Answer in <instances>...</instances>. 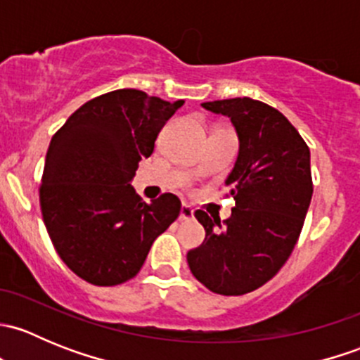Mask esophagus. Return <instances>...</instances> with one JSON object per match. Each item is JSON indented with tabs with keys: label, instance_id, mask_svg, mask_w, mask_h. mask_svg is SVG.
Wrapping results in <instances>:
<instances>
[{
	"label": "esophagus",
	"instance_id": "obj_1",
	"mask_svg": "<svg viewBox=\"0 0 360 360\" xmlns=\"http://www.w3.org/2000/svg\"><path fill=\"white\" fill-rule=\"evenodd\" d=\"M193 216H195L193 207L188 205V203H183V207H181V214H179L181 219H193Z\"/></svg>",
	"mask_w": 360,
	"mask_h": 360
}]
</instances>
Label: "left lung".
<instances>
[{"instance_id": "8db88e82", "label": "left lung", "mask_w": 360, "mask_h": 360, "mask_svg": "<svg viewBox=\"0 0 360 360\" xmlns=\"http://www.w3.org/2000/svg\"><path fill=\"white\" fill-rule=\"evenodd\" d=\"M228 116L238 137V155L226 184L231 216L221 223L197 210L205 240L188 250L191 274L212 292L238 296L261 288L291 256L310 207V150L275 108L249 99L203 103Z\"/></svg>"}]
</instances>
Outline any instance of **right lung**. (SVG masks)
Masks as SVG:
<instances>
[{
  "mask_svg": "<svg viewBox=\"0 0 360 360\" xmlns=\"http://www.w3.org/2000/svg\"><path fill=\"white\" fill-rule=\"evenodd\" d=\"M183 104L115 90L83 104L50 141L39 188L43 223L60 259L83 281L116 285L132 278L179 216L176 195L148 203L132 179Z\"/></svg>",
  "mask_w": 360,
  "mask_h": 360,
  "instance_id": "1",
  "label": "right lung"
}]
</instances>
